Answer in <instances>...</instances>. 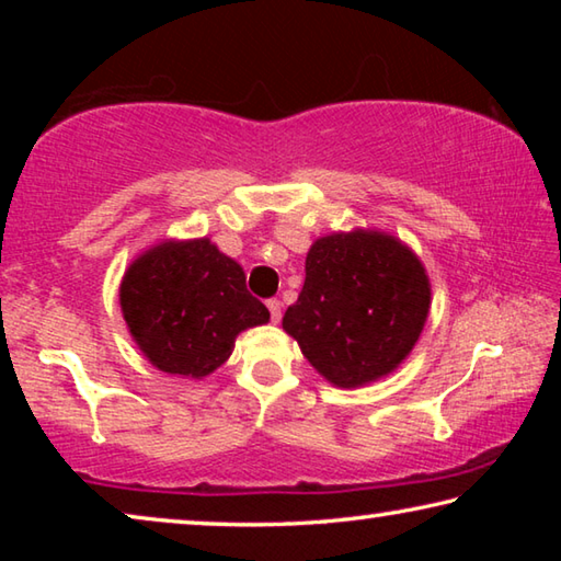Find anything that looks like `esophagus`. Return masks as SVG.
I'll use <instances>...</instances> for the list:
<instances>
[{
    "mask_svg": "<svg viewBox=\"0 0 561 561\" xmlns=\"http://www.w3.org/2000/svg\"><path fill=\"white\" fill-rule=\"evenodd\" d=\"M267 309H270V314H272V321H274V324H277V321L282 319V301L279 299H267Z\"/></svg>",
    "mask_w": 561,
    "mask_h": 561,
    "instance_id": "34e87169",
    "label": "esophagus"
}]
</instances>
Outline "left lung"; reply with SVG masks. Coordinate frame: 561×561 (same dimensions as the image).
Returning <instances> with one entry per match:
<instances>
[{"instance_id":"8db88e82","label":"left lung","mask_w":561,"mask_h":561,"mask_svg":"<svg viewBox=\"0 0 561 561\" xmlns=\"http://www.w3.org/2000/svg\"><path fill=\"white\" fill-rule=\"evenodd\" d=\"M428 309V274L401 240L334 232L311 244L307 279L282 327L329 383L356 388L401 366Z\"/></svg>"}]
</instances>
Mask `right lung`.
Returning <instances> with one entry per match:
<instances>
[{
	"instance_id": "add662e5",
	"label": "right lung",
	"mask_w": 561,
	"mask_h": 561,
	"mask_svg": "<svg viewBox=\"0 0 561 561\" xmlns=\"http://www.w3.org/2000/svg\"><path fill=\"white\" fill-rule=\"evenodd\" d=\"M121 311L144 356L173 376L203 378L232 354L240 331L270 321L234 260L201 237L160 242L130 264Z\"/></svg>"
}]
</instances>
